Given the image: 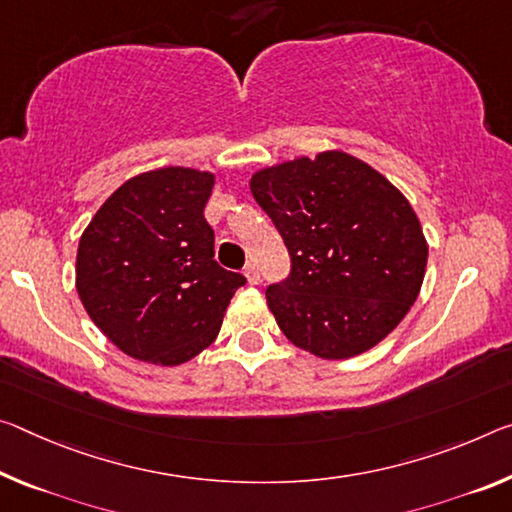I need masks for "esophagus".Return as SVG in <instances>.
I'll use <instances>...</instances> for the list:
<instances>
[{
    "label": "esophagus",
    "mask_w": 512,
    "mask_h": 512,
    "mask_svg": "<svg viewBox=\"0 0 512 512\" xmlns=\"http://www.w3.org/2000/svg\"><path fill=\"white\" fill-rule=\"evenodd\" d=\"M243 275H246L250 285H259V269H257V264H253V262L246 264V269H243Z\"/></svg>",
    "instance_id": "esophagus-1"
}]
</instances>
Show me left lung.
<instances>
[{
	"label": "left lung",
	"mask_w": 512,
	"mask_h": 512,
	"mask_svg": "<svg viewBox=\"0 0 512 512\" xmlns=\"http://www.w3.org/2000/svg\"><path fill=\"white\" fill-rule=\"evenodd\" d=\"M250 191L291 257L289 278L266 289L289 342L323 360L383 342L417 300L428 262L403 193L339 150L257 170Z\"/></svg>",
	"instance_id": "1"
}]
</instances>
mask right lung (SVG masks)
I'll return each mask as SVG.
<instances>
[{
    "label": "right lung",
    "mask_w": 512,
    "mask_h": 512,
    "mask_svg": "<svg viewBox=\"0 0 512 512\" xmlns=\"http://www.w3.org/2000/svg\"><path fill=\"white\" fill-rule=\"evenodd\" d=\"M214 175L168 166L127 180L77 248V294L129 358L175 367L214 342L241 273L214 259L205 205Z\"/></svg>",
    "instance_id": "right-lung-1"
}]
</instances>
